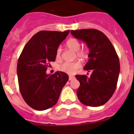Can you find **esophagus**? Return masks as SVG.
<instances>
[{"label":"esophagus","instance_id":"1","mask_svg":"<svg viewBox=\"0 0 134 134\" xmlns=\"http://www.w3.org/2000/svg\"><path fill=\"white\" fill-rule=\"evenodd\" d=\"M73 79H74V76H72V75H70V76H69V80H72Z\"/></svg>","mask_w":134,"mask_h":134}]
</instances>
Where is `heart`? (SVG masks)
<instances>
[{
  "instance_id": "heart-1",
  "label": "heart",
  "mask_w": 134,
  "mask_h": 134,
  "mask_svg": "<svg viewBox=\"0 0 134 134\" xmlns=\"http://www.w3.org/2000/svg\"><path fill=\"white\" fill-rule=\"evenodd\" d=\"M66 45L68 48L71 50L76 52V55L82 59H85L87 57V52L85 49H80V42L76 39L71 38L66 42ZM61 48L59 47L56 50V58L59 59L61 55ZM81 64L79 62H64L62 64L59 65V70L68 73V74H73L76 70L80 68Z\"/></svg>"
}]
</instances>
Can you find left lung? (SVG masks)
I'll return each mask as SVG.
<instances>
[{"instance_id": "1", "label": "left lung", "mask_w": 134, "mask_h": 134, "mask_svg": "<svg viewBox=\"0 0 134 134\" xmlns=\"http://www.w3.org/2000/svg\"><path fill=\"white\" fill-rule=\"evenodd\" d=\"M71 34L85 42L89 49L88 62L84 69L92 71L91 77L76 75L80 82L76 94L79 100L90 107H99L108 101L118 84L120 64L114 47L107 37L99 30H72Z\"/></svg>"}]
</instances>
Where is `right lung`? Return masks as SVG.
Masks as SVG:
<instances>
[{
    "label": "right lung",
    "instance_id": "add662e5",
    "mask_svg": "<svg viewBox=\"0 0 134 134\" xmlns=\"http://www.w3.org/2000/svg\"><path fill=\"white\" fill-rule=\"evenodd\" d=\"M69 32H37L20 55L16 68L20 92L27 105L34 109L43 111L55 105L68 80L66 73L57 71L47 74L46 70L48 63L55 61L57 49Z\"/></svg>",
    "mask_w": 134,
    "mask_h": 134
}]
</instances>
